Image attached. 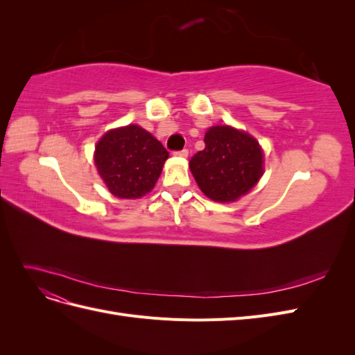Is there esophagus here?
<instances>
[{
    "instance_id": "1",
    "label": "esophagus",
    "mask_w": 355,
    "mask_h": 355,
    "mask_svg": "<svg viewBox=\"0 0 355 355\" xmlns=\"http://www.w3.org/2000/svg\"><path fill=\"white\" fill-rule=\"evenodd\" d=\"M188 154H189L188 149H182V151H176V153H175L176 157H182V158H187Z\"/></svg>"
}]
</instances>
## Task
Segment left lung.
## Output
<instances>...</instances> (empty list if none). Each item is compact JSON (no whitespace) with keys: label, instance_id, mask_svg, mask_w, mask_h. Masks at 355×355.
I'll use <instances>...</instances> for the list:
<instances>
[{"label":"left lung","instance_id":"left-lung-1","mask_svg":"<svg viewBox=\"0 0 355 355\" xmlns=\"http://www.w3.org/2000/svg\"><path fill=\"white\" fill-rule=\"evenodd\" d=\"M206 148L189 159L200 189L213 201L230 202L245 196L263 175V153L249 133L231 125H213Z\"/></svg>","mask_w":355,"mask_h":355}]
</instances>
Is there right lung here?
<instances>
[{
    "label": "right lung",
    "mask_w": 355,
    "mask_h": 355,
    "mask_svg": "<svg viewBox=\"0 0 355 355\" xmlns=\"http://www.w3.org/2000/svg\"><path fill=\"white\" fill-rule=\"evenodd\" d=\"M167 158L161 142L136 124L106 132L94 151V164L105 185L112 196L125 200L148 194Z\"/></svg>",
    "instance_id": "right-lung-1"
}]
</instances>
